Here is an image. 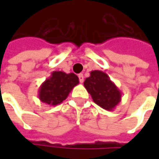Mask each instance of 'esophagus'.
<instances>
[{
	"label": "esophagus",
	"instance_id": "esophagus-1",
	"mask_svg": "<svg viewBox=\"0 0 159 159\" xmlns=\"http://www.w3.org/2000/svg\"><path fill=\"white\" fill-rule=\"evenodd\" d=\"M78 77H79L80 83H83V81H84V76H83V74H79V75H78Z\"/></svg>",
	"mask_w": 159,
	"mask_h": 159
}]
</instances>
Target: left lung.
Segmentation results:
<instances>
[{
	"label": "left lung",
	"mask_w": 159,
	"mask_h": 159,
	"mask_svg": "<svg viewBox=\"0 0 159 159\" xmlns=\"http://www.w3.org/2000/svg\"><path fill=\"white\" fill-rule=\"evenodd\" d=\"M83 84L93 102L105 110L113 111L122 100V92L107 73L101 70H92Z\"/></svg>",
	"instance_id": "left-lung-1"
}]
</instances>
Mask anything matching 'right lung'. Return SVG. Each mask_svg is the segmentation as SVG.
Segmentation results:
<instances>
[{
    "label": "right lung",
    "mask_w": 159,
    "mask_h": 159,
    "mask_svg": "<svg viewBox=\"0 0 159 159\" xmlns=\"http://www.w3.org/2000/svg\"><path fill=\"white\" fill-rule=\"evenodd\" d=\"M78 83L79 78L74 73L52 71L51 76L40 86L39 100L49 106H58L66 100L73 88Z\"/></svg>",
    "instance_id": "1"
}]
</instances>
